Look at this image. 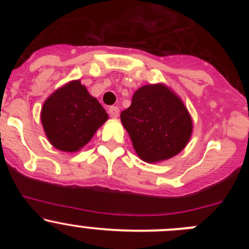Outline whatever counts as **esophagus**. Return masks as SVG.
<instances>
[{"instance_id":"1","label":"esophagus","mask_w":249,"mask_h":249,"mask_svg":"<svg viewBox=\"0 0 249 249\" xmlns=\"http://www.w3.org/2000/svg\"><path fill=\"white\" fill-rule=\"evenodd\" d=\"M108 113H109V115L112 118H118V115H119V108H118L117 106L109 107Z\"/></svg>"}]
</instances>
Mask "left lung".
<instances>
[{
	"label": "left lung",
	"instance_id": "8db88e82",
	"mask_svg": "<svg viewBox=\"0 0 249 249\" xmlns=\"http://www.w3.org/2000/svg\"><path fill=\"white\" fill-rule=\"evenodd\" d=\"M123 126L143 161L155 164L182 152L193 134V119L182 99L164 83L143 85L120 114Z\"/></svg>",
	"mask_w": 249,
	"mask_h": 249
}]
</instances>
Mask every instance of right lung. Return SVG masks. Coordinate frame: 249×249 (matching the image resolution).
<instances>
[{
    "mask_svg": "<svg viewBox=\"0 0 249 249\" xmlns=\"http://www.w3.org/2000/svg\"><path fill=\"white\" fill-rule=\"evenodd\" d=\"M108 114L80 80H71L44 101L41 122L50 144L62 152L76 153L92 139Z\"/></svg>",
    "mask_w": 249,
    "mask_h": 249,
    "instance_id": "add662e5",
    "label": "right lung"
}]
</instances>
